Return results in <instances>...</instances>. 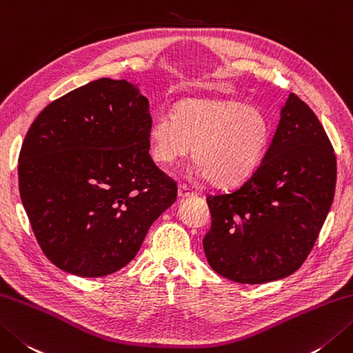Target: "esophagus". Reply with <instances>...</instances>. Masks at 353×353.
<instances>
[{
    "mask_svg": "<svg viewBox=\"0 0 353 353\" xmlns=\"http://www.w3.org/2000/svg\"><path fill=\"white\" fill-rule=\"evenodd\" d=\"M177 194H179V199H186V197L194 196V191H191L186 185H179Z\"/></svg>",
    "mask_w": 353,
    "mask_h": 353,
    "instance_id": "esophagus-1",
    "label": "esophagus"
}]
</instances>
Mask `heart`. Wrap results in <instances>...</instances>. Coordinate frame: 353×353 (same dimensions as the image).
<instances>
[{
  "label": "heart",
  "mask_w": 353,
  "mask_h": 353,
  "mask_svg": "<svg viewBox=\"0 0 353 353\" xmlns=\"http://www.w3.org/2000/svg\"><path fill=\"white\" fill-rule=\"evenodd\" d=\"M150 151L170 167L186 157L199 163V176L220 188H232L260 167L271 139V125L260 110L232 99H185L174 116L159 114L150 127Z\"/></svg>",
  "instance_id": "b5f03b06"
}]
</instances>
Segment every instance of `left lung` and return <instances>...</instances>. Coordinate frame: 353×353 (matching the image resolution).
<instances>
[{
    "label": "left lung",
    "instance_id": "8db88e82",
    "mask_svg": "<svg viewBox=\"0 0 353 353\" xmlns=\"http://www.w3.org/2000/svg\"><path fill=\"white\" fill-rule=\"evenodd\" d=\"M335 183L332 143L307 103L291 93L257 171L234 191L206 197L210 266L243 285L294 274L312 251Z\"/></svg>",
    "mask_w": 353,
    "mask_h": 353
}]
</instances>
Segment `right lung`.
Here are the masks:
<instances>
[{
	"instance_id": "obj_1",
	"label": "right lung",
	"mask_w": 353,
	"mask_h": 353,
	"mask_svg": "<svg viewBox=\"0 0 353 353\" xmlns=\"http://www.w3.org/2000/svg\"><path fill=\"white\" fill-rule=\"evenodd\" d=\"M150 102L125 79L101 78L53 101L21 147V202L46 257L103 277L128 265L177 185L150 156Z\"/></svg>"
}]
</instances>
